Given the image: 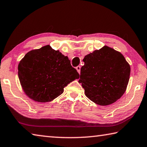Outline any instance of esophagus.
<instances>
[{
    "mask_svg": "<svg viewBox=\"0 0 147 147\" xmlns=\"http://www.w3.org/2000/svg\"><path fill=\"white\" fill-rule=\"evenodd\" d=\"M80 69H81V67H80V66H77L76 67V69L77 70V71H78V73L80 74Z\"/></svg>",
    "mask_w": 147,
    "mask_h": 147,
    "instance_id": "obj_1",
    "label": "esophagus"
}]
</instances>
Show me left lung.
I'll use <instances>...</instances> for the list:
<instances>
[{
	"instance_id": "8db88e82",
	"label": "left lung",
	"mask_w": 147,
	"mask_h": 147,
	"mask_svg": "<svg viewBox=\"0 0 147 147\" xmlns=\"http://www.w3.org/2000/svg\"><path fill=\"white\" fill-rule=\"evenodd\" d=\"M78 80L90 100L106 106L119 100L129 84L130 67L121 53L104 46L85 56Z\"/></svg>"
}]
</instances>
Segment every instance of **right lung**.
Returning <instances> with one entry per match:
<instances>
[{
	"label": "right lung",
	"mask_w": 147,
	"mask_h": 147,
	"mask_svg": "<svg viewBox=\"0 0 147 147\" xmlns=\"http://www.w3.org/2000/svg\"><path fill=\"white\" fill-rule=\"evenodd\" d=\"M18 76L26 96L39 103L55 100L80 76L68 57L49 45L26 53L18 63Z\"/></svg>",
	"instance_id": "1"
}]
</instances>
